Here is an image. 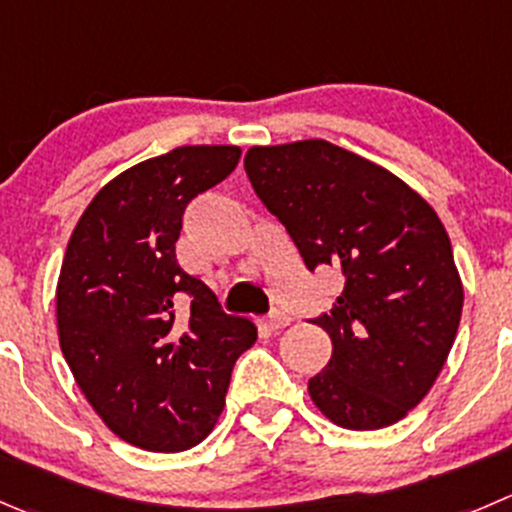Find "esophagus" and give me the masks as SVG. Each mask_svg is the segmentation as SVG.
Returning <instances> with one entry per match:
<instances>
[{
    "label": "esophagus",
    "instance_id": "obj_1",
    "mask_svg": "<svg viewBox=\"0 0 512 512\" xmlns=\"http://www.w3.org/2000/svg\"><path fill=\"white\" fill-rule=\"evenodd\" d=\"M262 325H265L267 330H282V327L290 325V315H287V312H282V310H272L270 315L262 320Z\"/></svg>",
    "mask_w": 512,
    "mask_h": 512
}]
</instances>
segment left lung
<instances>
[{
  "mask_svg": "<svg viewBox=\"0 0 512 512\" xmlns=\"http://www.w3.org/2000/svg\"><path fill=\"white\" fill-rule=\"evenodd\" d=\"M245 172L307 270L345 280L312 320L332 340L307 385L312 403L347 430L403 420L438 380L463 312L440 217L393 172L325 140L250 147Z\"/></svg>",
  "mask_w": 512,
  "mask_h": 512,
  "instance_id": "left-lung-1",
  "label": "left lung"
}]
</instances>
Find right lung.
<instances>
[{"mask_svg":"<svg viewBox=\"0 0 512 512\" xmlns=\"http://www.w3.org/2000/svg\"><path fill=\"white\" fill-rule=\"evenodd\" d=\"M235 145H187L124 170L79 217L57 282L62 355L94 413L124 443L180 453L225 405L237 357L257 340L245 317L175 255L187 205L240 162ZM191 310L176 317V302Z\"/></svg>","mask_w":512,"mask_h":512,"instance_id":"right-lung-1","label":"right lung"}]
</instances>
